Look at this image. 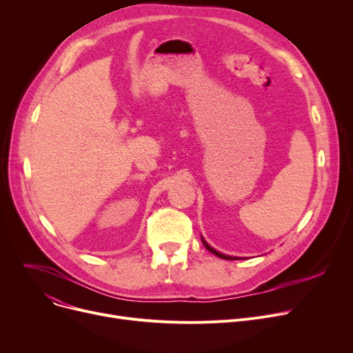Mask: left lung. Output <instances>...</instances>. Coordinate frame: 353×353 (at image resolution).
<instances>
[{
	"label": "left lung",
	"instance_id": "8db88e82",
	"mask_svg": "<svg viewBox=\"0 0 353 353\" xmlns=\"http://www.w3.org/2000/svg\"><path fill=\"white\" fill-rule=\"evenodd\" d=\"M201 242H203V245H205V248L209 250V252H212L213 254H216L217 257H220V259H226V261H239V259L240 257H236V256H228V254H223V253H220V252H217L216 249H213L208 242H206V240L205 239H203L201 237Z\"/></svg>",
	"mask_w": 353,
	"mask_h": 353
}]
</instances>
